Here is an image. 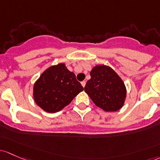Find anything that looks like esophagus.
<instances>
[{
	"mask_svg": "<svg viewBox=\"0 0 160 160\" xmlns=\"http://www.w3.org/2000/svg\"><path fill=\"white\" fill-rule=\"evenodd\" d=\"M81 85L83 86V87H84L85 85H86V81H82V82H81Z\"/></svg>",
	"mask_w": 160,
	"mask_h": 160,
	"instance_id": "1",
	"label": "esophagus"
}]
</instances>
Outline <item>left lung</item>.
<instances>
[{"instance_id": "obj_1", "label": "left lung", "mask_w": 160, "mask_h": 160, "mask_svg": "<svg viewBox=\"0 0 160 160\" xmlns=\"http://www.w3.org/2000/svg\"><path fill=\"white\" fill-rule=\"evenodd\" d=\"M90 77L84 90L95 105L107 112L122 108L127 89L119 75L110 67L97 65L90 71Z\"/></svg>"}]
</instances>
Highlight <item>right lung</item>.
I'll use <instances>...</instances> for the list:
<instances>
[{"label": "right lung", "instance_id": "1", "mask_svg": "<svg viewBox=\"0 0 160 160\" xmlns=\"http://www.w3.org/2000/svg\"><path fill=\"white\" fill-rule=\"evenodd\" d=\"M83 87L64 63L47 69L33 85V99L48 112H57L70 104Z\"/></svg>", "mask_w": 160, "mask_h": 160}]
</instances>
